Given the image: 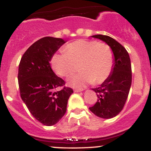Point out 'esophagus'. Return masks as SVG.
<instances>
[{
    "label": "esophagus",
    "instance_id": "esophagus-1",
    "mask_svg": "<svg viewBox=\"0 0 151 151\" xmlns=\"http://www.w3.org/2000/svg\"><path fill=\"white\" fill-rule=\"evenodd\" d=\"M84 89H74V92H82Z\"/></svg>",
    "mask_w": 151,
    "mask_h": 151
}]
</instances>
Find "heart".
<instances>
[{
    "label": "heart",
    "mask_w": 151,
    "mask_h": 151,
    "mask_svg": "<svg viewBox=\"0 0 151 151\" xmlns=\"http://www.w3.org/2000/svg\"><path fill=\"white\" fill-rule=\"evenodd\" d=\"M51 58L53 69L58 75L67 77L79 64L80 73L68 79L69 85L82 88L94 82L101 84L108 78L113 67V53L109 46L96 41L77 40L69 44Z\"/></svg>",
    "instance_id": "obj_1"
}]
</instances>
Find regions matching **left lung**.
<instances>
[{
    "mask_svg": "<svg viewBox=\"0 0 151 151\" xmlns=\"http://www.w3.org/2000/svg\"><path fill=\"white\" fill-rule=\"evenodd\" d=\"M110 47L113 53L112 72L99 87L92 89L97 93V103L89 110L97 117L110 119L121 112L126 102L132 83L131 63L126 49L112 38L105 35H94Z\"/></svg>",
    "mask_w": 151,
    "mask_h": 151,
    "instance_id": "obj_1",
    "label": "left lung"
}]
</instances>
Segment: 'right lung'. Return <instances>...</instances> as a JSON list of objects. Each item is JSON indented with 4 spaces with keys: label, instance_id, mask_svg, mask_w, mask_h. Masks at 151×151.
I'll list each match as a JSON object with an SVG mask.
<instances>
[{
    "label": "right lung",
    "instance_id": "add662e5",
    "mask_svg": "<svg viewBox=\"0 0 151 151\" xmlns=\"http://www.w3.org/2000/svg\"><path fill=\"white\" fill-rule=\"evenodd\" d=\"M66 41L46 36L34 42L21 57L18 81L22 100L34 117L43 125L57 124L67 111L73 90L53 72L50 62Z\"/></svg>",
    "mask_w": 151,
    "mask_h": 151
}]
</instances>
